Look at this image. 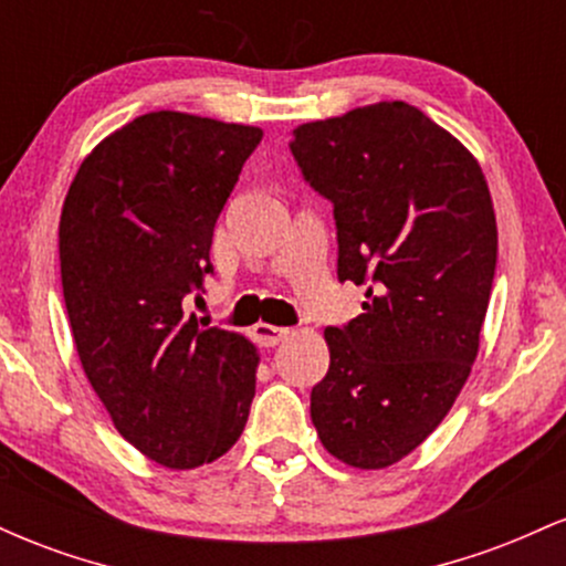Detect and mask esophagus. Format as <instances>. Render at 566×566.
<instances>
[{"label":"esophagus","mask_w":566,"mask_h":566,"mask_svg":"<svg viewBox=\"0 0 566 566\" xmlns=\"http://www.w3.org/2000/svg\"><path fill=\"white\" fill-rule=\"evenodd\" d=\"M290 335V327H274V324H255V340L265 348H274Z\"/></svg>","instance_id":"obj_1"}]
</instances>
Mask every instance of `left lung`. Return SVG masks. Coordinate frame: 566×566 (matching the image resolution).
Listing matches in <instances>:
<instances>
[{"label": "left lung", "instance_id": "1", "mask_svg": "<svg viewBox=\"0 0 566 566\" xmlns=\"http://www.w3.org/2000/svg\"><path fill=\"white\" fill-rule=\"evenodd\" d=\"M303 180L333 205L337 279L361 314L327 327L311 420L329 454L386 469L437 428L479 354L497 226L479 161L405 101L292 133Z\"/></svg>", "mask_w": 566, "mask_h": 566}]
</instances>
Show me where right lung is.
<instances>
[{
  "label": "right lung",
  "instance_id": "1",
  "mask_svg": "<svg viewBox=\"0 0 566 566\" xmlns=\"http://www.w3.org/2000/svg\"><path fill=\"white\" fill-rule=\"evenodd\" d=\"M263 129L154 112L82 161L61 212V282L76 354L116 431L167 469L242 437L258 354L186 316L212 274L216 220Z\"/></svg>",
  "mask_w": 566,
  "mask_h": 566
}]
</instances>
